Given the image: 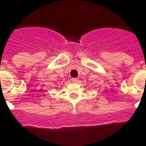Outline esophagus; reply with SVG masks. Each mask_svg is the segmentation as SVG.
Here are the masks:
<instances>
[{"mask_svg":"<svg viewBox=\"0 0 146 146\" xmlns=\"http://www.w3.org/2000/svg\"><path fill=\"white\" fill-rule=\"evenodd\" d=\"M72 81L73 82H77L79 81V78H72Z\"/></svg>","mask_w":146,"mask_h":146,"instance_id":"1","label":"esophagus"}]
</instances>
